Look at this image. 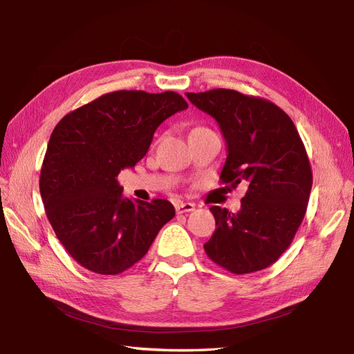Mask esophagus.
<instances>
[{
  "label": "esophagus",
  "instance_id": "obj_1",
  "mask_svg": "<svg viewBox=\"0 0 354 354\" xmlns=\"http://www.w3.org/2000/svg\"><path fill=\"white\" fill-rule=\"evenodd\" d=\"M175 209L178 214H185V213L194 212V204H192V202H178L175 205Z\"/></svg>",
  "mask_w": 354,
  "mask_h": 354
}]
</instances>
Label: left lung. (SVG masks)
<instances>
[{
	"label": "left lung",
	"instance_id": "left-lung-1",
	"mask_svg": "<svg viewBox=\"0 0 354 354\" xmlns=\"http://www.w3.org/2000/svg\"><path fill=\"white\" fill-rule=\"evenodd\" d=\"M185 95L221 127L228 150L221 181L246 187L237 213L209 208L216 230L204 250L232 274L265 269L292 243L310 196L312 169L297 127L272 102L234 89Z\"/></svg>",
	"mask_w": 354,
	"mask_h": 354
}]
</instances>
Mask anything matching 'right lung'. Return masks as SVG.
Returning a JSON list of instances; mask_svg holds the SVG:
<instances>
[{
	"mask_svg": "<svg viewBox=\"0 0 354 354\" xmlns=\"http://www.w3.org/2000/svg\"><path fill=\"white\" fill-rule=\"evenodd\" d=\"M189 108L165 91H114L66 114L53 131L39 190L57 239L79 265L117 275L145 257L158 231L175 217L165 199L123 196L120 170L147 153L156 127Z\"/></svg>",
	"mask_w": 354,
	"mask_h": 354,
	"instance_id": "right-lung-1",
	"label": "right lung"
}]
</instances>
